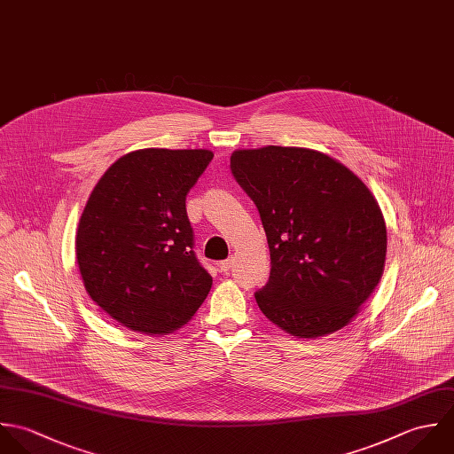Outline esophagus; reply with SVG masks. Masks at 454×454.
Segmentation results:
<instances>
[{"label":"esophagus","mask_w":454,"mask_h":454,"mask_svg":"<svg viewBox=\"0 0 454 454\" xmlns=\"http://www.w3.org/2000/svg\"><path fill=\"white\" fill-rule=\"evenodd\" d=\"M217 267H219V272L228 273L230 269L233 267V260H224V262L217 263Z\"/></svg>","instance_id":"1"}]
</instances>
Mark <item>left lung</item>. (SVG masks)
Returning a JSON list of instances; mask_svg holds the SVG:
<instances>
[{"label":"left lung","mask_w":454,"mask_h":454,"mask_svg":"<svg viewBox=\"0 0 454 454\" xmlns=\"http://www.w3.org/2000/svg\"><path fill=\"white\" fill-rule=\"evenodd\" d=\"M230 167L269 240L270 277L254 293L262 312L298 339L349 325L386 262V223L370 189L337 160L303 147L235 151Z\"/></svg>","instance_id":"1"}]
</instances>
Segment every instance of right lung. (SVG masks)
Masks as SVG:
<instances>
[{
  "label": "right lung",
  "mask_w": 454,
  "mask_h": 454,
  "mask_svg": "<svg viewBox=\"0 0 454 454\" xmlns=\"http://www.w3.org/2000/svg\"><path fill=\"white\" fill-rule=\"evenodd\" d=\"M212 158L205 149L133 151L92 189L75 239L79 270L92 301L133 332L179 330L212 287L185 212Z\"/></svg>",
  "instance_id": "1"
}]
</instances>
